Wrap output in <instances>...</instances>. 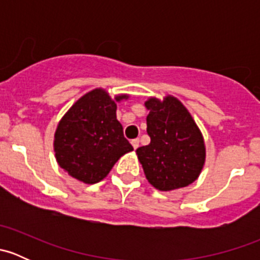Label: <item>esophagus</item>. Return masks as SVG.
I'll return each instance as SVG.
<instances>
[{"label":"esophagus","instance_id":"1","mask_svg":"<svg viewBox=\"0 0 260 260\" xmlns=\"http://www.w3.org/2000/svg\"><path fill=\"white\" fill-rule=\"evenodd\" d=\"M131 143H132L133 148L137 149V148H138V146H140V140H138V138H136V140H132V141H131Z\"/></svg>","mask_w":260,"mask_h":260}]
</instances>
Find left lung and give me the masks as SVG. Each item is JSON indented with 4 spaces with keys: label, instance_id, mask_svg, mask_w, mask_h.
<instances>
[{
    "label": "left lung",
    "instance_id": "obj_1",
    "mask_svg": "<svg viewBox=\"0 0 260 260\" xmlns=\"http://www.w3.org/2000/svg\"><path fill=\"white\" fill-rule=\"evenodd\" d=\"M149 145L137 148L143 171L153 187L171 191L199 177L205 164L203 135L177 98H149L145 103Z\"/></svg>",
    "mask_w": 260,
    "mask_h": 260
}]
</instances>
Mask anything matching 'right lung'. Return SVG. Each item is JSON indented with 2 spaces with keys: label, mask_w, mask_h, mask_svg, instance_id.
I'll return each instance as SVG.
<instances>
[{
  "label": "right lung",
  "mask_w": 260,
  "mask_h": 260,
  "mask_svg": "<svg viewBox=\"0 0 260 260\" xmlns=\"http://www.w3.org/2000/svg\"><path fill=\"white\" fill-rule=\"evenodd\" d=\"M128 95L109 96L104 89H94L78 99L59 122L54 151L61 169L84 183L102 181L115 162L133 151L117 120V104Z\"/></svg>",
  "instance_id": "obj_1"
}]
</instances>
